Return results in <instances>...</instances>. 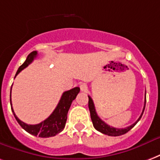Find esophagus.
Returning a JSON list of instances; mask_svg holds the SVG:
<instances>
[{
    "instance_id": "1",
    "label": "esophagus",
    "mask_w": 160,
    "mask_h": 160,
    "mask_svg": "<svg viewBox=\"0 0 160 160\" xmlns=\"http://www.w3.org/2000/svg\"><path fill=\"white\" fill-rule=\"evenodd\" d=\"M80 90L84 92V91H86V89H87V85H86V83H82V84H80Z\"/></svg>"
}]
</instances>
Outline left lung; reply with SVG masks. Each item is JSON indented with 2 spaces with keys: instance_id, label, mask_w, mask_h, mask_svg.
I'll return each instance as SVG.
<instances>
[{
  "instance_id": "left-lung-1",
  "label": "left lung",
  "mask_w": 160,
  "mask_h": 160,
  "mask_svg": "<svg viewBox=\"0 0 160 160\" xmlns=\"http://www.w3.org/2000/svg\"><path fill=\"white\" fill-rule=\"evenodd\" d=\"M89 98V102H88V107H89L90 113H91V118H92V124H93V126L94 128L97 130V131H100L101 133H103L105 135H108V136H111V137H118V136H121V135L125 134L126 132H128L131 129H132L134 127L136 124H137L140 119L142 118L143 114V112H144V109H145V106H146V96H145V102H144V107H143L142 113L140 115V117L138 118L137 121L132 124L131 125L128 126V127H125V128L122 129H118L114 128L113 126H110V125H107L106 123L104 122L103 120H102L99 117H98V113L96 112L95 106H94V102L92 101V98L88 96Z\"/></svg>"
}]
</instances>
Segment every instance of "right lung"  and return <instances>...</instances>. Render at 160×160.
I'll use <instances>...</instances> for the list:
<instances>
[{
    "label": "right lung",
    "mask_w": 160,
    "mask_h": 160,
    "mask_svg": "<svg viewBox=\"0 0 160 160\" xmlns=\"http://www.w3.org/2000/svg\"><path fill=\"white\" fill-rule=\"evenodd\" d=\"M36 56H37L36 51H34L31 53H29V56L26 58L25 62L18 68L15 77L17 76V74H18V73H20L23 68H25L28 65L30 64ZM79 92H80L79 87H74L73 89L63 92L58 106L54 109L52 113L47 119H45L44 121L41 122L40 124H37V125H28V124L21 121L16 116V114L14 113V111L12 109L10 95L11 108H12V111L14 117H15L18 123L21 125V127L23 130H25L27 132H29V134L35 136V137L38 136L39 137H54L57 134L60 133L65 127L68 109L70 108L72 102L76 98V96L78 95Z\"/></svg>",
    "instance_id": "obj_1"
}]
</instances>
